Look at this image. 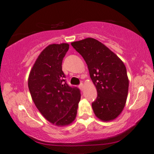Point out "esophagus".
Wrapping results in <instances>:
<instances>
[{
	"instance_id": "obj_1",
	"label": "esophagus",
	"mask_w": 154,
	"mask_h": 154,
	"mask_svg": "<svg viewBox=\"0 0 154 154\" xmlns=\"http://www.w3.org/2000/svg\"><path fill=\"white\" fill-rule=\"evenodd\" d=\"M79 89H80L81 91H84V88H85V87H84V85H83L82 83H81V84L79 85Z\"/></svg>"
}]
</instances>
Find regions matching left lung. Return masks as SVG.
<instances>
[{"label":"left lung","instance_id":"8db88e82","mask_svg":"<svg viewBox=\"0 0 154 154\" xmlns=\"http://www.w3.org/2000/svg\"><path fill=\"white\" fill-rule=\"evenodd\" d=\"M87 63L98 93L92 103L95 115L103 122L115 119L123 111L128 94L129 79L123 61L94 38L71 43Z\"/></svg>","mask_w":154,"mask_h":154}]
</instances>
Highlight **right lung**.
<instances>
[{"label":"right lung","mask_w":154,"mask_h":154,"mask_svg":"<svg viewBox=\"0 0 154 154\" xmlns=\"http://www.w3.org/2000/svg\"><path fill=\"white\" fill-rule=\"evenodd\" d=\"M68 43L51 44L40 53L32 68L28 88L37 109L56 126H66L75 119L80 91L65 82L62 61Z\"/></svg>","instance_id":"right-lung-1"}]
</instances>
